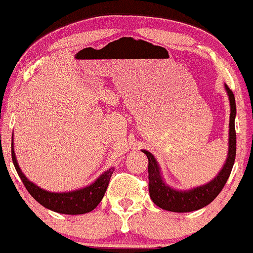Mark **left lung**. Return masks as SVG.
<instances>
[{
	"mask_svg": "<svg viewBox=\"0 0 253 253\" xmlns=\"http://www.w3.org/2000/svg\"><path fill=\"white\" fill-rule=\"evenodd\" d=\"M225 90L228 94L231 106L230 114V130H228V153L226 161L222 166L221 170L218 175L210 182L203 186L194 187L188 191H180L175 189L165 182L162 176L161 168L156 159L148 150H142L148 157V173H149V194L153 203L159 206L160 209L170 211V212L186 213L198 211L207 206L218 197L219 193L224 188L225 183L230 176L236 159V127H234V120H236V99H234L233 92L225 84Z\"/></svg>",
	"mask_w": 253,
	"mask_h": 253,
	"instance_id": "1",
	"label": "left lung"
}]
</instances>
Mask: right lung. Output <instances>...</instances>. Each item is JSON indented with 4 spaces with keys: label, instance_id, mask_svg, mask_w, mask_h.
Listing matches in <instances>:
<instances>
[{
    "label": "right lung",
    "instance_id": "right-lung-1",
    "mask_svg": "<svg viewBox=\"0 0 253 253\" xmlns=\"http://www.w3.org/2000/svg\"><path fill=\"white\" fill-rule=\"evenodd\" d=\"M11 159H13L15 169L29 194L43 207L53 212L61 213V214H84L96 209L105 194L111 175L115 170L114 168L108 169L94 182L80 189L58 193L46 191L27 179L26 175L20 169L16 156H15L14 142H11Z\"/></svg>",
    "mask_w": 253,
    "mask_h": 253
}]
</instances>
